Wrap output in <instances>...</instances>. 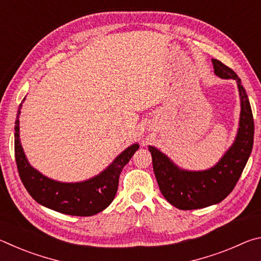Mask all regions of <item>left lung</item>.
I'll use <instances>...</instances> for the list:
<instances>
[{
    "mask_svg": "<svg viewBox=\"0 0 261 261\" xmlns=\"http://www.w3.org/2000/svg\"><path fill=\"white\" fill-rule=\"evenodd\" d=\"M220 78L235 79L241 95L240 129L235 143L218 165L204 171H187L176 167L165 154L149 146L154 174L163 197L178 210L204 208L222 201L240 179L253 147L254 122L245 88L233 70L212 60Z\"/></svg>",
    "mask_w": 261,
    "mask_h": 261,
    "instance_id": "8db88e82",
    "label": "left lung"
}]
</instances>
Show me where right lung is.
Returning a JSON list of instances; mask_svg holds the SVG:
<instances>
[{"instance_id":"1","label":"right lung","mask_w":261,"mask_h":261,"mask_svg":"<svg viewBox=\"0 0 261 261\" xmlns=\"http://www.w3.org/2000/svg\"><path fill=\"white\" fill-rule=\"evenodd\" d=\"M20 108L21 103L15 122V158L19 177L31 197L48 208L74 216H91L108 207L117 192L121 171L139 145L127 147L107 169L93 178L81 183L56 182L41 175L26 160L19 140Z\"/></svg>"}]
</instances>
